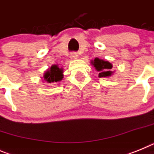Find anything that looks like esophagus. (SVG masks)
Segmentation results:
<instances>
[{
    "mask_svg": "<svg viewBox=\"0 0 154 154\" xmlns=\"http://www.w3.org/2000/svg\"><path fill=\"white\" fill-rule=\"evenodd\" d=\"M70 58L72 60H75V59L78 58V55H77L76 53H72L70 54Z\"/></svg>",
    "mask_w": 154,
    "mask_h": 154,
    "instance_id": "esophagus-1",
    "label": "esophagus"
}]
</instances>
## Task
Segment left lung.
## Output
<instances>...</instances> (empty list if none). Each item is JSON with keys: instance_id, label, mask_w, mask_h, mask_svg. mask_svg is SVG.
Wrapping results in <instances>:
<instances>
[{"instance_id": "1", "label": "left lung", "mask_w": 154, "mask_h": 154, "mask_svg": "<svg viewBox=\"0 0 154 154\" xmlns=\"http://www.w3.org/2000/svg\"><path fill=\"white\" fill-rule=\"evenodd\" d=\"M91 64L95 68L97 72H99V78H108L113 75L115 72L112 71V64L109 61H106L99 57H96L91 61Z\"/></svg>"}]
</instances>
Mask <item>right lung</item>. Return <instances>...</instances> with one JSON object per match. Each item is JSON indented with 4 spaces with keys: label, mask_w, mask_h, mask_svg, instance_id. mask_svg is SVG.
Here are the masks:
<instances>
[{
    "label": "right lung",
    "mask_w": 154,
    "mask_h": 154,
    "mask_svg": "<svg viewBox=\"0 0 154 154\" xmlns=\"http://www.w3.org/2000/svg\"><path fill=\"white\" fill-rule=\"evenodd\" d=\"M63 68H59L57 64H53L43 74V80L47 83H57L64 78Z\"/></svg>",
    "instance_id": "add662e5"
}]
</instances>
